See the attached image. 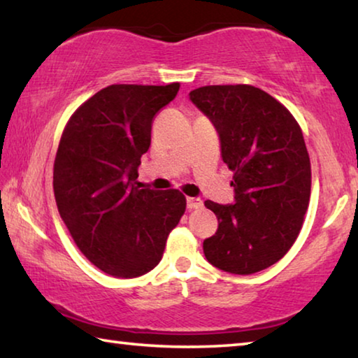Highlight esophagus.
Returning <instances> with one entry per match:
<instances>
[{
    "label": "esophagus",
    "instance_id": "1",
    "mask_svg": "<svg viewBox=\"0 0 358 358\" xmlns=\"http://www.w3.org/2000/svg\"><path fill=\"white\" fill-rule=\"evenodd\" d=\"M186 205H187V208H189V210H197V208H202L203 202L199 197H187Z\"/></svg>",
    "mask_w": 358,
    "mask_h": 358
}]
</instances>
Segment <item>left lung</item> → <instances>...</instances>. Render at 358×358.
<instances>
[{
    "mask_svg": "<svg viewBox=\"0 0 358 358\" xmlns=\"http://www.w3.org/2000/svg\"><path fill=\"white\" fill-rule=\"evenodd\" d=\"M189 99L220 134L234 172L232 205L205 201L217 217L203 254L216 268L251 275L284 257L300 234L311 194V162L296 120L251 85H208Z\"/></svg>",
    "mask_w": 358,
    "mask_h": 358,
    "instance_id": "obj_1",
    "label": "left lung"
}]
</instances>
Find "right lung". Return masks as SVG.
I'll list each match as a JSON object with an SVG mask.
<instances>
[{
	"instance_id": "1",
	"label": "right lung",
	"mask_w": 358,
	"mask_h": 358,
	"mask_svg": "<svg viewBox=\"0 0 358 358\" xmlns=\"http://www.w3.org/2000/svg\"><path fill=\"white\" fill-rule=\"evenodd\" d=\"M180 83L110 85L69 118L53 164V191L66 227L90 262L115 278H137L159 264L186 210L178 189L137 181L155 115Z\"/></svg>"
}]
</instances>
